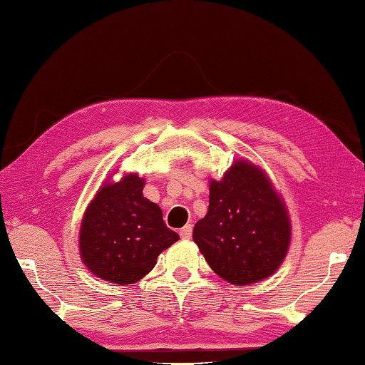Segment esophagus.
<instances>
[{
    "label": "esophagus",
    "mask_w": 365,
    "mask_h": 365,
    "mask_svg": "<svg viewBox=\"0 0 365 365\" xmlns=\"http://www.w3.org/2000/svg\"><path fill=\"white\" fill-rule=\"evenodd\" d=\"M179 236H181L182 239H190V236H192V225H186L184 228H181V231H179Z\"/></svg>",
    "instance_id": "esophagus-1"
}]
</instances>
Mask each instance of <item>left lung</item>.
<instances>
[{"mask_svg":"<svg viewBox=\"0 0 365 365\" xmlns=\"http://www.w3.org/2000/svg\"><path fill=\"white\" fill-rule=\"evenodd\" d=\"M208 186V212L192 232L207 264L236 286L270 278L291 242L288 208L272 179L252 161L237 158Z\"/></svg>","mask_w":365,"mask_h":365,"instance_id":"8db88e82","label":"left lung"}]
</instances>
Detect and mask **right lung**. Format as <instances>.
Returning <instances> with one entry per match:
<instances>
[{
	"mask_svg": "<svg viewBox=\"0 0 365 365\" xmlns=\"http://www.w3.org/2000/svg\"><path fill=\"white\" fill-rule=\"evenodd\" d=\"M143 186L145 179L137 173H126L116 182L106 179L83 212L81 260L105 282L137 283L179 239L166 228L161 208L143 197Z\"/></svg>",
	"mask_w": 365,
	"mask_h": 365,
	"instance_id": "right-lung-1",
	"label": "right lung"
}]
</instances>
